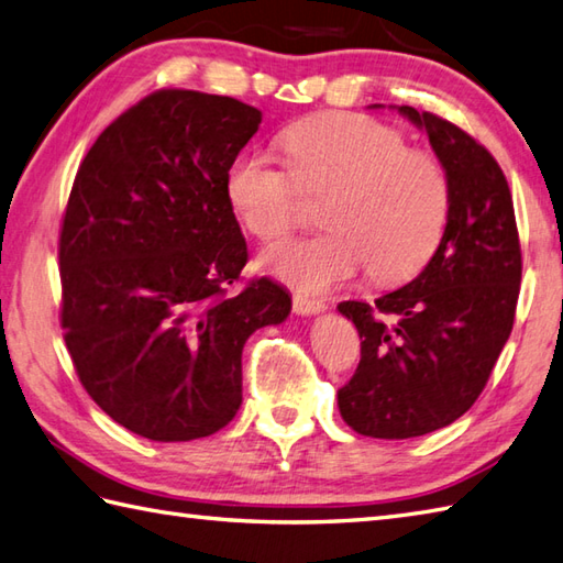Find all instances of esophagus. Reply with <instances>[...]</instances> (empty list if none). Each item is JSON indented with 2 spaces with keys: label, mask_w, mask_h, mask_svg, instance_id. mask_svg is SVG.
<instances>
[{
  "label": "esophagus",
  "mask_w": 563,
  "mask_h": 563,
  "mask_svg": "<svg viewBox=\"0 0 563 563\" xmlns=\"http://www.w3.org/2000/svg\"><path fill=\"white\" fill-rule=\"evenodd\" d=\"M292 309L302 317H312L327 312V302L324 300H314V297H305V295H295L292 297Z\"/></svg>",
  "instance_id": "obj_1"
}]
</instances>
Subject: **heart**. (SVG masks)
Returning a JSON list of instances; mask_svg holds the SVG:
<instances>
[{"label":"heart","mask_w":563,"mask_h":563,"mask_svg":"<svg viewBox=\"0 0 563 563\" xmlns=\"http://www.w3.org/2000/svg\"><path fill=\"white\" fill-rule=\"evenodd\" d=\"M290 169L242 152L227 169V200L249 234L275 242L300 222V190H329L324 232L297 236L263 254V268L297 290L324 292L365 266L397 283L426 266L450 214V178L435 154L409 150L375 118L319 113L283 130Z\"/></svg>","instance_id":"obj_1"}]
</instances>
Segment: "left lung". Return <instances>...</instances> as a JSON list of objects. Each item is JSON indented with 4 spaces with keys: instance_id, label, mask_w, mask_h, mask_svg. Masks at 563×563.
<instances>
[{
    "instance_id": "1",
    "label": "left lung",
    "mask_w": 563,
    "mask_h": 563,
    "mask_svg": "<svg viewBox=\"0 0 563 563\" xmlns=\"http://www.w3.org/2000/svg\"><path fill=\"white\" fill-rule=\"evenodd\" d=\"M397 111L426 130L445 166L450 214L411 283L375 305H339L361 333V363L339 389V411L355 433L385 440L433 433L472 409L510 336L522 275L516 210L496 159L450 121L411 106Z\"/></svg>"
}]
</instances>
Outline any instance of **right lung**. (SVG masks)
Masks as SVG:
<instances>
[{
	"label": "right lung",
	"instance_id": "obj_1",
	"mask_svg": "<svg viewBox=\"0 0 563 563\" xmlns=\"http://www.w3.org/2000/svg\"><path fill=\"white\" fill-rule=\"evenodd\" d=\"M261 111L162 89L93 142L59 232L65 343L84 389L157 442L218 433L242 406V351L292 300L268 278L227 288L246 242L224 178Z\"/></svg>",
	"mask_w": 563,
	"mask_h": 563
}]
</instances>
